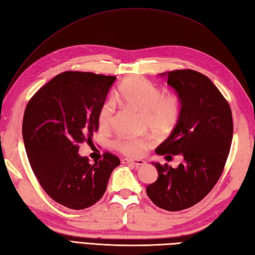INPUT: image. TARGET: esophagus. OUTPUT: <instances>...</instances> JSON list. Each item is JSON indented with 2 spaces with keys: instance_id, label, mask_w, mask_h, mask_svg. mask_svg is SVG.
Returning <instances> with one entry per match:
<instances>
[{
  "instance_id": "esophagus-1",
  "label": "esophagus",
  "mask_w": 255,
  "mask_h": 255,
  "mask_svg": "<svg viewBox=\"0 0 255 255\" xmlns=\"http://www.w3.org/2000/svg\"><path fill=\"white\" fill-rule=\"evenodd\" d=\"M122 162L123 164H131L133 165L134 167H141V166H144L145 165V160L143 159H129V158H123L122 159Z\"/></svg>"
}]
</instances>
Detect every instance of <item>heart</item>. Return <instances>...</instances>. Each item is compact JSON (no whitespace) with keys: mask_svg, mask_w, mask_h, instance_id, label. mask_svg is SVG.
<instances>
[{"mask_svg":"<svg viewBox=\"0 0 255 255\" xmlns=\"http://www.w3.org/2000/svg\"><path fill=\"white\" fill-rule=\"evenodd\" d=\"M117 99L124 106L142 113L147 127L157 132H168L177 125L181 115V100L172 93L162 94L161 90L140 76L130 77L117 91ZM115 113L112 99L103 102L98 114L101 128L111 126ZM151 144L147 138H121L115 141V147L128 156H140Z\"/></svg>","mask_w":255,"mask_h":255,"instance_id":"1","label":"heart"}]
</instances>
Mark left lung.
Instances as JSON below:
<instances>
[{"mask_svg":"<svg viewBox=\"0 0 255 255\" xmlns=\"http://www.w3.org/2000/svg\"><path fill=\"white\" fill-rule=\"evenodd\" d=\"M181 100V115L170 135L155 153L181 155L177 168L152 161L158 178L147 185L154 204L167 211L190 208L206 197L220 179L230 154L233 116L230 104L209 78L193 70L160 73Z\"/></svg>","mask_w":255,"mask_h":255,"instance_id":"8db88e82","label":"left lung"}]
</instances>
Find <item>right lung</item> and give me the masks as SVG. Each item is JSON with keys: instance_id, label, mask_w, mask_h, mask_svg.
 Segmentation results:
<instances>
[{"instance_id": "obj_1", "label": "right lung", "mask_w": 255, "mask_h": 255, "mask_svg": "<svg viewBox=\"0 0 255 255\" xmlns=\"http://www.w3.org/2000/svg\"><path fill=\"white\" fill-rule=\"evenodd\" d=\"M115 80L63 72L37 90L25 108L22 138L32 170L48 196L67 208L95 205L121 164L111 153L95 162L78 154V145L99 128L98 114Z\"/></svg>"}]
</instances>
